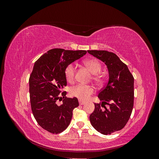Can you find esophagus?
<instances>
[{"label": "esophagus", "instance_id": "obj_1", "mask_svg": "<svg viewBox=\"0 0 159 159\" xmlns=\"http://www.w3.org/2000/svg\"><path fill=\"white\" fill-rule=\"evenodd\" d=\"M79 104H80V105H83L85 104V102H82V101H81V100H79Z\"/></svg>", "mask_w": 159, "mask_h": 159}]
</instances>
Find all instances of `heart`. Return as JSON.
Masks as SVG:
<instances>
[{"instance_id": "b5f03b06", "label": "heart", "mask_w": 159, "mask_h": 159, "mask_svg": "<svg viewBox=\"0 0 159 159\" xmlns=\"http://www.w3.org/2000/svg\"><path fill=\"white\" fill-rule=\"evenodd\" d=\"M84 63L93 74H98L102 69V64L98 60L95 58L85 60ZM75 74V66L74 64H70L66 67L65 70V77L68 82H72L74 81ZM93 80L97 82H100L102 81V77L99 75H95L93 77ZM94 91L95 89L93 86L78 85L71 88L70 93L72 97L78 98L81 101H86L89 99L90 95L94 93Z\"/></svg>"}]
</instances>
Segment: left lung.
Returning <instances> with one entry per match:
<instances>
[{
  "label": "left lung",
  "mask_w": 159,
  "mask_h": 159,
  "mask_svg": "<svg viewBox=\"0 0 159 159\" xmlns=\"http://www.w3.org/2000/svg\"><path fill=\"white\" fill-rule=\"evenodd\" d=\"M88 52L104 62L109 74L108 82L98 96L102 103L94 104L95 109L89 120L98 132L110 134L122 129L131 116L134 102V78L127 66L114 53L106 50ZM106 104L109 108L105 107Z\"/></svg>",
  "instance_id": "left-lung-1"
}]
</instances>
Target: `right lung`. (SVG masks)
Returning a JSON list of instances; mask_svg holds the SVG:
<instances>
[{
  "label": "right lung",
  "mask_w": 159,
  "mask_h": 159,
  "mask_svg": "<svg viewBox=\"0 0 159 159\" xmlns=\"http://www.w3.org/2000/svg\"><path fill=\"white\" fill-rule=\"evenodd\" d=\"M86 53V50L54 48L34 64L29 79L31 108L38 125L50 133L64 131L70 123L74 109L78 107V99L67 98L66 91L61 93L62 104L58 105L56 102L60 98V89L67 85L66 68Z\"/></svg>",
  "instance_id": "obj_1"
}]
</instances>
